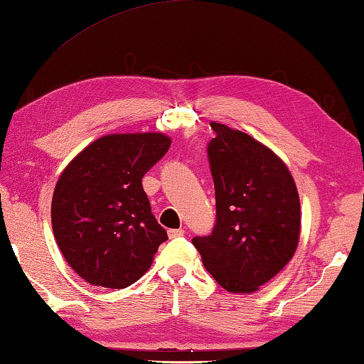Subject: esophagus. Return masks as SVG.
I'll use <instances>...</instances> for the list:
<instances>
[{
  "instance_id": "esophagus-1",
  "label": "esophagus",
  "mask_w": 364,
  "mask_h": 364,
  "mask_svg": "<svg viewBox=\"0 0 364 364\" xmlns=\"http://www.w3.org/2000/svg\"><path fill=\"white\" fill-rule=\"evenodd\" d=\"M168 235H169V238H178V237L183 235V230L182 229H171L168 232Z\"/></svg>"
}]
</instances>
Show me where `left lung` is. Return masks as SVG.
Here are the masks:
<instances>
[{
    "label": "left lung",
    "instance_id": "obj_1",
    "mask_svg": "<svg viewBox=\"0 0 364 364\" xmlns=\"http://www.w3.org/2000/svg\"><path fill=\"white\" fill-rule=\"evenodd\" d=\"M208 159L216 192L211 235L195 237L203 264L232 294H252L284 269L300 238V198L287 166L263 143L211 122Z\"/></svg>",
    "mask_w": 364,
    "mask_h": 364
}]
</instances>
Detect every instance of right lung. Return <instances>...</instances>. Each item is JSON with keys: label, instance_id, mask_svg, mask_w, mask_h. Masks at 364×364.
Instances as JSON below:
<instances>
[{"label": "right lung", "instance_id": "obj_1", "mask_svg": "<svg viewBox=\"0 0 364 364\" xmlns=\"http://www.w3.org/2000/svg\"><path fill=\"white\" fill-rule=\"evenodd\" d=\"M159 132L100 136L65 166L51 224L68 264L88 284L126 289L153 263L168 232L153 216L141 178L168 153Z\"/></svg>", "mask_w": 364, "mask_h": 364}]
</instances>
